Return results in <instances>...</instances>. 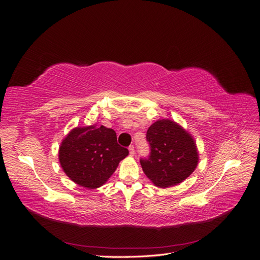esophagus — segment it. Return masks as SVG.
Wrapping results in <instances>:
<instances>
[{"label": "esophagus", "mask_w": 260, "mask_h": 260, "mask_svg": "<svg viewBox=\"0 0 260 260\" xmlns=\"http://www.w3.org/2000/svg\"><path fill=\"white\" fill-rule=\"evenodd\" d=\"M135 146H133V145H130L129 146V153H130V155L131 156H133V155H135Z\"/></svg>", "instance_id": "obj_1"}]
</instances>
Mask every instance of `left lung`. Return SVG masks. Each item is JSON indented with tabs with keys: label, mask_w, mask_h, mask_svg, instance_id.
<instances>
[{
	"label": "left lung",
	"mask_w": 260,
	"mask_h": 260,
	"mask_svg": "<svg viewBox=\"0 0 260 260\" xmlns=\"http://www.w3.org/2000/svg\"><path fill=\"white\" fill-rule=\"evenodd\" d=\"M146 141L151 152L140 162L156 186L179 184L198 166L199 154L193 138L175 121L154 122L146 132Z\"/></svg>",
	"instance_id": "8db88e82"
}]
</instances>
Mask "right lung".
<instances>
[{
    "instance_id": "right-lung-1",
    "label": "right lung",
    "mask_w": 260,
    "mask_h": 260,
    "mask_svg": "<svg viewBox=\"0 0 260 260\" xmlns=\"http://www.w3.org/2000/svg\"><path fill=\"white\" fill-rule=\"evenodd\" d=\"M129 154L117 143L116 132L104 125L76 128L62 140L59 162L74 182L88 188L103 185Z\"/></svg>"
}]
</instances>
